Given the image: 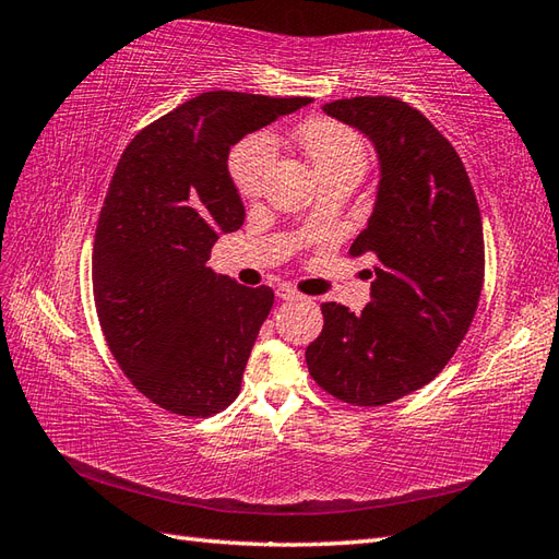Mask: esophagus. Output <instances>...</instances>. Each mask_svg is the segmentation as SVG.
<instances>
[{
    "label": "esophagus",
    "instance_id": "esophagus-1",
    "mask_svg": "<svg viewBox=\"0 0 559 559\" xmlns=\"http://www.w3.org/2000/svg\"><path fill=\"white\" fill-rule=\"evenodd\" d=\"M276 295H278L281 300H302V295L295 290V288H290V286H278Z\"/></svg>",
    "mask_w": 559,
    "mask_h": 559
}]
</instances>
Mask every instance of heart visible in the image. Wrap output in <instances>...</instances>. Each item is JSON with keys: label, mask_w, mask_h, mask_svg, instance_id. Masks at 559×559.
<instances>
[{"label": "heart", "mask_w": 559, "mask_h": 559, "mask_svg": "<svg viewBox=\"0 0 559 559\" xmlns=\"http://www.w3.org/2000/svg\"><path fill=\"white\" fill-rule=\"evenodd\" d=\"M298 141L307 160L322 180L341 170H365V146L348 127L329 120H314L300 127ZM276 156V141L269 134L245 139L230 156V177L242 197H257L264 185L266 170Z\"/></svg>", "instance_id": "b5f03b06"}]
</instances>
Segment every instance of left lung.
<instances>
[{"instance_id": "obj_1", "label": "left lung", "mask_w": 559, "mask_h": 559, "mask_svg": "<svg viewBox=\"0 0 559 559\" xmlns=\"http://www.w3.org/2000/svg\"><path fill=\"white\" fill-rule=\"evenodd\" d=\"M324 112L377 151V201L350 247L377 266L360 314L322 305L324 329L305 360L331 396L384 406L432 382L466 336L485 273L480 209L454 146L408 103L358 96Z\"/></svg>"}]
</instances>
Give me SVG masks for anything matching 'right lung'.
I'll list each match as a JSON object with an SVG mask.
<instances>
[{"instance_id": "1", "label": "right lung", "mask_w": 559, "mask_h": 559, "mask_svg": "<svg viewBox=\"0 0 559 559\" xmlns=\"http://www.w3.org/2000/svg\"><path fill=\"white\" fill-rule=\"evenodd\" d=\"M307 103L201 93L141 129L117 163L93 242V295L115 360L165 411L209 418L240 394L273 290L209 266L218 237L245 223L228 153Z\"/></svg>"}]
</instances>
